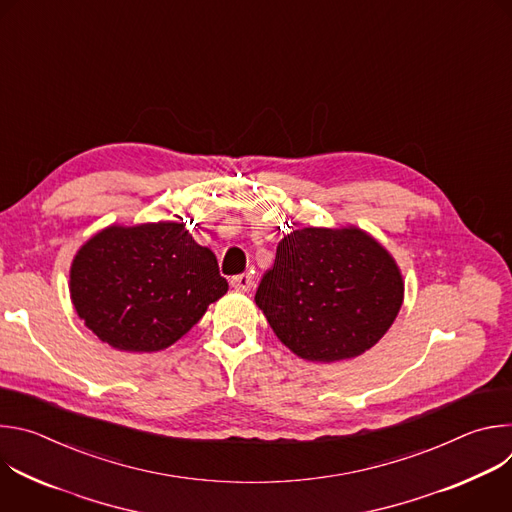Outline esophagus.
<instances>
[{
    "label": "esophagus",
    "instance_id": "34e87169",
    "mask_svg": "<svg viewBox=\"0 0 512 512\" xmlns=\"http://www.w3.org/2000/svg\"><path fill=\"white\" fill-rule=\"evenodd\" d=\"M231 285L237 289V291H249L253 287V277L249 273H241V275H235L231 279Z\"/></svg>",
    "mask_w": 512,
    "mask_h": 512
}]
</instances>
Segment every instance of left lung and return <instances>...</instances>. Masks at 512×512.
<instances>
[{
    "label": "left lung",
    "mask_w": 512,
    "mask_h": 512,
    "mask_svg": "<svg viewBox=\"0 0 512 512\" xmlns=\"http://www.w3.org/2000/svg\"><path fill=\"white\" fill-rule=\"evenodd\" d=\"M403 277L389 251L356 227H306L285 235L255 304L277 338L312 362L373 348L403 304Z\"/></svg>",
    "instance_id": "1"
}]
</instances>
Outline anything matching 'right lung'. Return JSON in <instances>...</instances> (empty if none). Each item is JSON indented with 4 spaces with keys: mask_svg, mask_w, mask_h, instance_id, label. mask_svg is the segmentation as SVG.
I'll return each instance as SVG.
<instances>
[{
    "mask_svg": "<svg viewBox=\"0 0 512 512\" xmlns=\"http://www.w3.org/2000/svg\"><path fill=\"white\" fill-rule=\"evenodd\" d=\"M208 247L184 223L111 225L72 259L70 300L87 328L125 352H156L180 340L227 294Z\"/></svg>",
    "mask_w": 512,
    "mask_h": 512,
    "instance_id": "add662e5",
    "label": "right lung"
}]
</instances>
